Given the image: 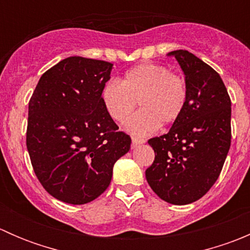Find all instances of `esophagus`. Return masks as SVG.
<instances>
[{"mask_svg":"<svg viewBox=\"0 0 250 250\" xmlns=\"http://www.w3.org/2000/svg\"><path fill=\"white\" fill-rule=\"evenodd\" d=\"M145 139H141V138H137V137H133L132 138V143L133 145H139V144H144L145 143Z\"/></svg>","mask_w":250,"mask_h":250,"instance_id":"obj_1","label":"esophagus"}]
</instances>
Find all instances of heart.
Instances as JSON below:
<instances>
[{
  "instance_id": "b5f03b06",
  "label": "heart",
  "mask_w": 250,
  "mask_h": 250,
  "mask_svg": "<svg viewBox=\"0 0 250 250\" xmlns=\"http://www.w3.org/2000/svg\"><path fill=\"white\" fill-rule=\"evenodd\" d=\"M102 98L111 118L120 123L128 120L139 102L141 110L128 121L127 129L144 137L180 117L188 100V84L165 65L146 62L129 70L121 83L109 81Z\"/></svg>"
}]
</instances>
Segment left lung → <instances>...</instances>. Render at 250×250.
I'll return each mask as SVG.
<instances>
[{
    "label": "left lung",
    "instance_id": "left-lung-1",
    "mask_svg": "<svg viewBox=\"0 0 250 250\" xmlns=\"http://www.w3.org/2000/svg\"><path fill=\"white\" fill-rule=\"evenodd\" d=\"M185 75L188 100L169 132L147 141L155 161L145 175L172 204L192 203L215 184L231 145V99L218 72L188 50H174Z\"/></svg>",
    "mask_w": 250,
    "mask_h": 250
}]
</instances>
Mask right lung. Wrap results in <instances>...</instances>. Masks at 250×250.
<instances>
[{
	"label": "right lung",
	"mask_w": 250,
	"mask_h": 250,
	"mask_svg": "<svg viewBox=\"0 0 250 250\" xmlns=\"http://www.w3.org/2000/svg\"><path fill=\"white\" fill-rule=\"evenodd\" d=\"M112 64L69 57L47 70L29 102L26 147L37 179L62 202L84 204L110 185L132 139L102 98Z\"/></svg>",
	"instance_id": "add662e5"
}]
</instances>
